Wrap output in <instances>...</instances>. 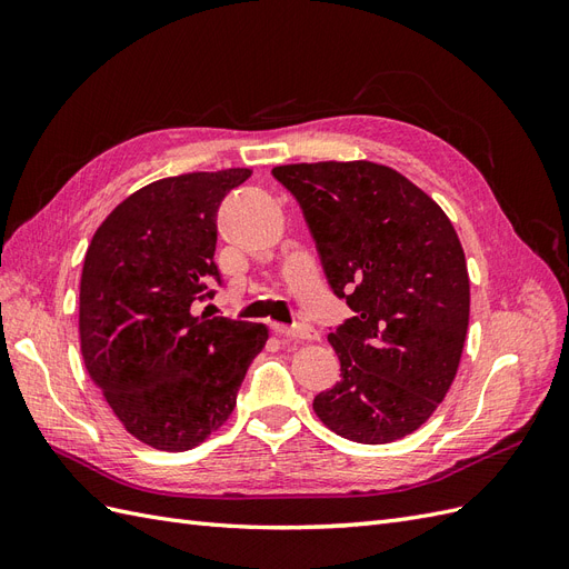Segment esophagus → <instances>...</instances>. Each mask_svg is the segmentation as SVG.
I'll use <instances>...</instances> for the list:
<instances>
[{"instance_id": "1", "label": "esophagus", "mask_w": 569, "mask_h": 569, "mask_svg": "<svg viewBox=\"0 0 569 569\" xmlns=\"http://www.w3.org/2000/svg\"><path fill=\"white\" fill-rule=\"evenodd\" d=\"M272 332L280 335V337H287V339H301V341H316L318 339V332L313 330V327H287V325H272Z\"/></svg>"}]
</instances>
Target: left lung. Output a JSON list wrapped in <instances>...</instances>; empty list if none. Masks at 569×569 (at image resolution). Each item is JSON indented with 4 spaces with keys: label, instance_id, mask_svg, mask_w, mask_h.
Returning a JSON list of instances; mask_svg holds the SVG:
<instances>
[{
    "label": "left lung",
    "instance_id": "8db88e82",
    "mask_svg": "<svg viewBox=\"0 0 569 569\" xmlns=\"http://www.w3.org/2000/svg\"><path fill=\"white\" fill-rule=\"evenodd\" d=\"M299 201L332 291L356 313L327 341L341 380L313 410L335 435L389 443L449 393L470 322L468 263L441 206L389 166L272 168Z\"/></svg>",
    "mask_w": 569,
    "mask_h": 569
}]
</instances>
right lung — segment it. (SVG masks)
<instances>
[{
	"label": "right lung",
	"instance_id": "1",
	"mask_svg": "<svg viewBox=\"0 0 569 569\" xmlns=\"http://www.w3.org/2000/svg\"><path fill=\"white\" fill-rule=\"evenodd\" d=\"M249 168L184 173L120 201L97 228L80 278V351L128 432L189 451L226 425L268 327L194 313L220 282L218 206Z\"/></svg>",
	"mask_w": 569,
	"mask_h": 569
}]
</instances>
